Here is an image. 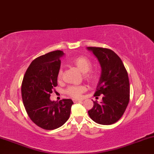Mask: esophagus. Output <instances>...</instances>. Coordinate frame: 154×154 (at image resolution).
I'll list each match as a JSON object with an SVG mask.
<instances>
[{
    "instance_id": "1",
    "label": "esophagus",
    "mask_w": 154,
    "mask_h": 154,
    "mask_svg": "<svg viewBox=\"0 0 154 154\" xmlns=\"http://www.w3.org/2000/svg\"><path fill=\"white\" fill-rule=\"evenodd\" d=\"M82 100H77V99H74L73 100V102L75 103H77V102H82Z\"/></svg>"
}]
</instances>
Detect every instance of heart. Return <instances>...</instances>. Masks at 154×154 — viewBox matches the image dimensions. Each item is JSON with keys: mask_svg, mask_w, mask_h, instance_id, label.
<instances>
[{"mask_svg": "<svg viewBox=\"0 0 154 154\" xmlns=\"http://www.w3.org/2000/svg\"><path fill=\"white\" fill-rule=\"evenodd\" d=\"M71 63L75 65L82 72L84 73L85 79H87L89 82H96L100 78V72L96 70V69H91L92 62L88 57L82 55L77 56L71 60ZM63 69H60L57 73L58 80H61L63 79ZM86 90L87 87L84 85H79V86L73 85V86L68 87L66 90V93L73 98H79L82 94L86 91Z\"/></svg>", "mask_w": 154, "mask_h": 154, "instance_id": "1", "label": "heart"}]
</instances>
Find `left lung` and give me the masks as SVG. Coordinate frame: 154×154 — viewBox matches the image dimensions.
Wrapping results in <instances>:
<instances>
[{
	"mask_svg": "<svg viewBox=\"0 0 154 154\" xmlns=\"http://www.w3.org/2000/svg\"><path fill=\"white\" fill-rule=\"evenodd\" d=\"M100 62L102 74L94 96H102V102H94L89 116L102 125L114 124L122 117L129 102L128 73L121 58L107 48L88 47Z\"/></svg>",
	"mask_w": 154,
	"mask_h": 154,
	"instance_id": "1",
	"label": "left lung"
}]
</instances>
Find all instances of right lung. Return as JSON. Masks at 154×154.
Here are the masks:
<instances>
[{
  "label": "right lung",
  "mask_w": 154,
  "mask_h": 154,
  "mask_svg": "<svg viewBox=\"0 0 154 154\" xmlns=\"http://www.w3.org/2000/svg\"><path fill=\"white\" fill-rule=\"evenodd\" d=\"M61 50L48 52L30 63L21 85L23 102L32 122L45 130H53L63 126L70 115L72 100L63 99L52 102L50 94L57 85Z\"/></svg>",
  "instance_id": "add662e5"
}]
</instances>
